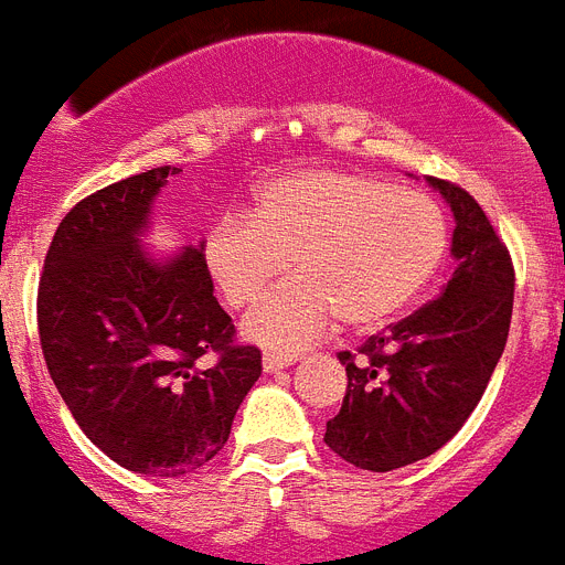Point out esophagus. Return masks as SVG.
Masks as SVG:
<instances>
[{
  "instance_id": "esophagus-1",
  "label": "esophagus",
  "mask_w": 565,
  "mask_h": 565,
  "mask_svg": "<svg viewBox=\"0 0 565 565\" xmlns=\"http://www.w3.org/2000/svg\"><path fill=\"white\" fill-rule=\"evenodd\" d=\"M296 362V355H281V353H264V371L278 373L284 367H290Z\"/></svg>"
}]
</instances>
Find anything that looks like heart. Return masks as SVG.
I'll return each mask as SVG.
<instances>
[{"instance_id":"1","label":"heart","mask_w":565,"mask_h":565,"mask_svg":"<svg viewBox=\"0 0 565 565\" xmlns=\"http://www.w3.org/2000/svg\"><path fill=\"white\" fill-rule=\"evenodd\" d=\"M448 217L434 194L335 169L269 180L249 217H224L203 238V258L235 310L287 284L246 319L264 348L298 350L335 319L373 333L414 305L443 267Z\"/></svg>"}]
</instances>
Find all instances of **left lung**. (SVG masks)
Here are the masks:
<instances>
[{
    "label": "left lung",
    "instance_id": "8db88e82",
    "mask_svg": "<svg viewBox=\"0 0 565 565\" xmlns=\"http://www.w3.org/2000/svg\"><path fill=\"white\" fill-rule=\"evenodd\" d=\"M428 183L451 203L457 221L451 281L391 333L339 353L348 393L327 422L324 443L364 471H393L439 451L482 399L509 339V246L466 189L439 178Z\"/></svg>",
    "mask_w": 565,
    "mask_h": 565
}]
</instances>
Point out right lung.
Returning a JSON list of instances; mask_svg holds the SVG:
<instances>
[{"mask_svg":"<svg viewBox=\"0 0 565 565\" xmlns=\"http://www.w3.org/2000/svg\"><path fill=\"white\" fill-rule=\"evenodd\" d=\"M178 172L158 166L83 198L56 226L36 296L42 355L77 425L149 477L206 466L260 376V350L235 341L203 246L172 260L140 249Z\"/></svg>","mask_w":565,"mask_h":565,"instance_id":"1","label":"right lung"}]
</instances>
